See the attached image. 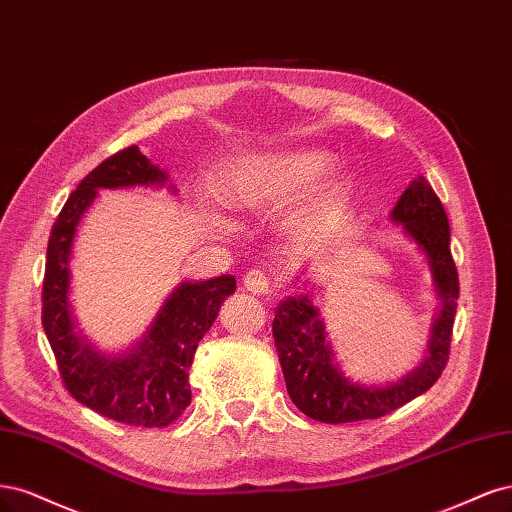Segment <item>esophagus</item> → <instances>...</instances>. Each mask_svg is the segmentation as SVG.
Returning a JSON list of instances; mask_svg holds the SVG:
<instances>
[{"mask_svg":"<svg viewBox=\"0 0 512 512\" xmlns=\"http://www.w3.org/2000/svg\"><path fill=\"white\" fill-rule=\"evenodd\" d=\"M242 283H244L246 289H249L255 295H266L270 291V276L266 272L255 270V268L244 274Z\"/></svg>","mask_w":512,"mask_h":512,"instance_id":"34e87169","label":"esophagus"}]
</instances>
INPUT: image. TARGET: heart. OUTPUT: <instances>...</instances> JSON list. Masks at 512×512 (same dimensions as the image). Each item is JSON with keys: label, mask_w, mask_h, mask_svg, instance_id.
I'll list each match as a JSON object with an SVG mask.
<instances>
[{"label": "heart", "mask_w": 512, "mask_h": 512, "mask_svg": "<svg viewBox=\"0 0 512 512\" xmlns=\"http://www.w3.org/2000/svg\"><path fill=\"white\" fill-rule=\"evenodd\" d=\"M323 151H295L272 159L244 161L225 178L223 197L229 206L259 210L304 191L327 170Z\"/></svg>", "instance_id": "heart-1"}]
</instances>
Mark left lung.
<instances>
[{
  "instance_id": "obj_1",
  "label": "left lung",
  "mask_w": 512,
  "mask_h": 512,
  "mask_svg": "<svg viewBox=\"0 0 512 512\" xmlns=\"http://www.w3.org/2000/svg\"><path fill=\"white\" fill-rule=\"evenodd\" d=\"M391 219L421 246L430 259L442 310L434 323L430 355L423 364L389 387L355 385L340 374L325 340L317 308L306 295L287 298L274 310L272 334L291 402L306 417L323 423H351L378 419L408 404L430 389L447 368L459 298V276L451 255L447 212L423 176L412 180L395 204Z\"/></svg>"
}]
</instances>
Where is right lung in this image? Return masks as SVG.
Wrapping results in <instances>:
<instances>
[{"mask_svg":"<svg viewBox=\"0 0 512 512\" xmlns=\"http://www.w3.org/2000/svg\"><path fill=\"white\" fill-rule=\"evenodd\" d=\"M166 172L151 166L138 146H127L91 170L70 193L51 229L42 283V325L57 359L63 387L102 417L136 427H166L191 404L189 368L197 344L214 323L234 276L180 285L159 310L140 346L123 357H104L74 332L70 315V251L76 225L97 189L161 185Z\"/></svg>","mask_w":512,"mask_h":512,"instance_id":"right-lung-1","label":"right lung"}]
</instances>
